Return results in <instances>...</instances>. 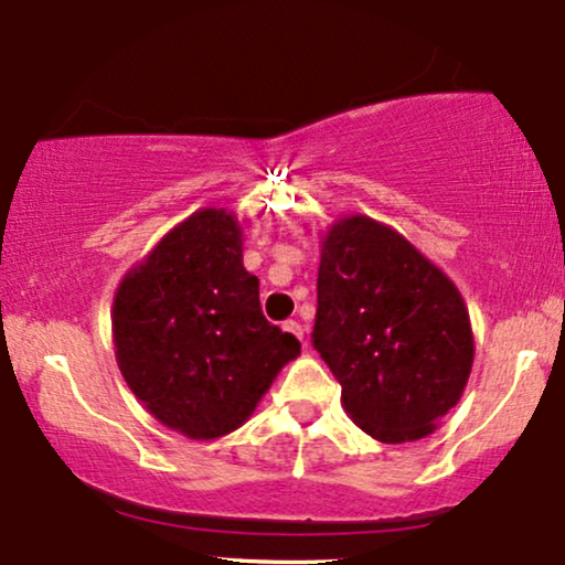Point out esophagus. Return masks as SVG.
Here are the masks:
<instances>
[{"instance_id":"34e87169","label":"esophagus","mask_w":565,"mask_h":565,"mask_svg":"<svg viewBox=\"0 0 565 565\" xmlns=\"http://www.w3.org/2000/svg\"><path fill=\"white\" fill-rule=\"evenodd\" d=\"M282 328H285V330H288V333H290V335H296V338H298V341H303V324H301V322H298V320H288V322H285V324H282Z\"/></svg>"}]
</instances>
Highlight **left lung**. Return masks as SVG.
<instances>
[{"label": "left lung", "instance_id": "8db88e82", "mask_svg": "<svg viewBox=\"0 0 565 565\" xmlns=\"http://www.w3.org/2000/svg\"><path fill=\"white\" fill-rule=\"evenodd\" d=\"M311 341L351 420L383 444L428 436L473 367L455 282L399 232L360 214L322 237Z\"/></svg>", "mask_w": 565, "mask_h": 565}]
</instances>
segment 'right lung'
<instances>
[{"instance_id":"obj_1","label":"right lung","mask_w":565,"mask_h":565,"mask_svg":"<svg viewBox=\"0 0 565 565\" xmlns=\"http://www.w3.org/2000/svg\"><path fill=\"white\" fill-rule=\"evenodd\" d=\"M113 343L145 409L201 441L241 428L301 354L296 335L262 315L243 227L224 209L195 211L124 277Z\"/></svg>"}]
</instances>
